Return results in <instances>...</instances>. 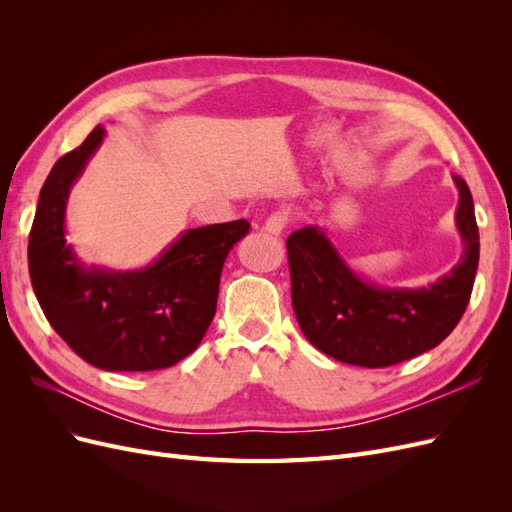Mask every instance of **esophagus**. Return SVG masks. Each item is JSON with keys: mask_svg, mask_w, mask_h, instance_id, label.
Segmentation results:
<instances>
[{"mask_svg": "<svg viewBox=\"0 0 512 512\" xmlns=\"http://www.w3.org/2000/svg\"><path fill=\"white\" fill-rule=\"evenodd\" d=\"M286 224H288V215L286 213H273L271 218H267V222H265V226H262V230H265L267 235L280 237L282 232L286 230Z\"/></svg>", "mask_w": 512, "mask_h": 512, "instance_id": "esophagus-1", "label": "esophagus"}]
</instances>
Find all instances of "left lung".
I'll return each mask as SVG.
<instances>
[{
    "label": "left lung",
    "mask_w": 512,
    "mask_h": 512,
    "mask_svg": "<svg viewBox=\"0 0 512 512\" xmlns=\"http://www.w3.org/2000/svg\"><path fill=\"white\" fill-rule=\"evenodd\" d=\"M457 265L425 286H380L356 273L327 230L305 226L286 241L292 307L303 335L335 361L389 367L436 348L466 312L478 269V226L468 183L453 177Z\"/></svg>",
    "instance_id": "8db88e82"
}]
</instances>
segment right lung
Segmentation results:
<instances>
[{
    "mask_svg": "<svg viewBox=\"0 0 512 512\" xmlns=\"http://www.w3.org/2000/svg\"><path fill=\"white\" fill-rule=\"evenodd\" d=\"M96 126L46 177L27 260L46 320L64 342L106 371H153L192 354L215 316L224 258L245 220L188 228L141 269H106L74 252L66 235L72 185L104 143Z\"/></svg>",
    "mask_w": 512,
    "mask_h": 512,
    "instance_id": "obj_1",
    "label": "right lung"
}]
</instances>
